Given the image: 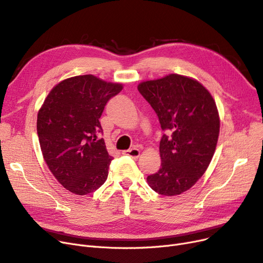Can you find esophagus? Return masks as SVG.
I'll use <instances>...</instances> for the list:
<instances>
[{
	"label": "esophagus",
	"mask_w": 263,
	"mask_h": 263,
	"mask_svg": "<svg viewBox=\"0 0 263 263\" xmlns=\"http://www.w3.org/2000/svg\"><path fill=\"white\" fill-rule=\"evenodd\" d=\"M123 155L129 156V157H132V158H134V159H137V158H139V156H140V150L137 149V148H133V149H129V150L123 151Z\"/></svg>",
	"instance_id": "1"
}]
</instances>
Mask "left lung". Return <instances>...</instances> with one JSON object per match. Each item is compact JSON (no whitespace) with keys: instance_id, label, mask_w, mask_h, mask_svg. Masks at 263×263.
Wrapping results in <instances>:
<instances>
[{"instance_id":"obj_1","label":"left lung","mask_w":263,"mask_h":263,"mask_svg":"<svg viewBox=\"0 0 263 263\" xmlns=\"http://www.w3.org/2000/svg\"><path fill=\"white\" fill-rule=\"evenodd\" d=\"M139 92L156 111L161 128V167L147 177L163 196L192 188L209 166L218 143L220 116L214 99L198 80L178 74L142 81Z\"/></svg>"}]
</instances>
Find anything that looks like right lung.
I'll list each match as a JSON object with an SVG mask.
<instances>
[{"label": "right lung", "instance_id": "add662e5", "mask_svg": "<svg viewBox=\"0 0 263 263\" xmlns=\"http://www.w3.org/2000/svg\"><path fill=\"white\" fill-rule=\"evenodd\" d=\"M123 89L93 75L62 80L38 112L37 132L43 159L58 182L70 193L87 195L107 178L108 155L99 122L106 102Z\"/></svg>", "mask_w": 263, "mask_h": 263}]
</instances>
